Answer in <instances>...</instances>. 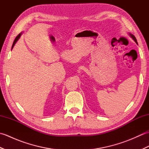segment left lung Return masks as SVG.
<instances>
[{
	"mask_svg": "<svg viewBox=\"0 0 149 149\" xmlns=\"http://www.w3.org/2000/svg\"><path fill=\"white\" fill-rule=\"evenodd\" d=\"M128 34H129V36H130V37L131 38H132V40H133L134 41V42H135L136 43V44H138L137 40H136V38H135V36L133 35V34H131V33H129Z\"/></svg>",
	"mask_w": 149,
	"mask_h": 149,
	"instance_id": "left-lung-1",
	"label": "left lung"
}]
</instances>
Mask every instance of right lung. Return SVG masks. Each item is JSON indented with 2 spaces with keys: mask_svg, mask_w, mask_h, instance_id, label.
Here are the masks:
<instances>
[{
  "mask_svg": "<svg viewBox=\"0 0 149 149\" xmlns=\"http://www.w3.org/2000/svg\"><path fill=\"white\" fill-rule=\"evenodd\" d=\"M22 33H20L18 34V35L16 37V38L15 39V40H14V42H13V45H12V47H11V50H12V49L13 48V47H14V45H15V43H17V41L19 40V38H20V36H21V35H22Z\"/></svg>",
  "mask_w": 149,
  "mask_h": 149,
  "instance_id": "1",
  "label": "right lung"
}]
</instances>
